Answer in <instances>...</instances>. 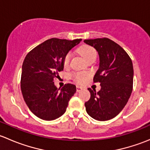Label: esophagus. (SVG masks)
Here are the masks:
<instances>
[{"label": "esophagus", "instance_id": "obj_1", "mask_svg": "<svg viewBox=\"0 0 150 150\" xmlns=\"http://www.w3.org/2000/svg\"><path fill=\"white\" fill-rule=\"evenodd\" d=\"M83 89V88L82 86H77V87H76V90H77V91H78V92H80V91H82Z\"/></svg>", "mask_w": 150, "mask_h": 150}]
</instances>
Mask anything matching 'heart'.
Instances as JSON below:
<instances>
[{"instance_id": "heart-1", "label": "heart", "mask_w": 150, "mask_h": 150, "mask_svg": "<svg viewBox=\"0 0 150 150\" xmlns=\"http://www.w3.org/2000/svg\"><path fill=\"white\" fill-rule=\"evenodd\" d=\"M78 51H79L80 54L84 57V59L87 62L92 59H96V51L92 46L85 45V46H81ZM71 57H72V54H71L70 52L67 53L65 55V57H64L63 64H64V66L65 67L69 66L71 60ZM89 77H90V75L88 72H75V73H74L72 75L73 80L75 81H76L77 83H86L89 78Z\"/></svg>"}]
</instances>
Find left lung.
Here are the masks:
<instances>
[{
  "instance_id": "obj_1",
  "label": "left lung",
  "mask_w": 150,
  "mask_h": 150,
  "mask_svg": "<svg viewBox=\"0 0 150 150\" xmlns=\"http://www.w3.org/2000/svg\"><path fill=\"white\" fill-rule=\"evenodd\" d=\"M99 56V67L93 82L100 83L101 89L88 88L91 98L85 103L88 114L93 119L105 121L117 116L125 106L133 90L134 68L125 50L107 38L85 40Z\"/></svg>"
}]
</instances>
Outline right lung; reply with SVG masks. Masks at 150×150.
I'll return each mask as SVG.
<instances>
[{
	"label": "right lung",
	"mask_w": 150,
	"mask_h": 150,
	"mask_svg": "<svg viewBox=\"0 0 150 150\" xmlns=\"http://www.w3.org/2000/svg\"><path fill=\"white\" fill-rule=\"evenodd\" d=\"M82 39L51 38L30 51L22 64L21 90L30 111L44 120H53L66 112L69 99L76 92L73 84L61 89L54 80L64 69V58Z\"/></svg>",
	"instance_id": "right-lung-1"
}]
</instances>
